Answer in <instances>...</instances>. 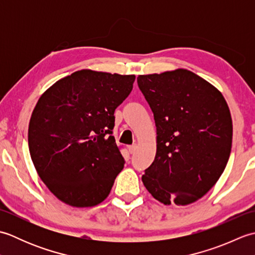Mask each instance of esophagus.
Here are the masks:
<instances>
[{
	"label": "esophagus",
	"instance_id": "1",
	"mask_svg": "<svg viewBox=\"0 0 255 255\" xmlns=\"http://www.w3.org/2000/svg\"><path fill=\"white\" fill-rule=\"evenodd\" d=\"M128 150H129V152H130L131 154H133L134 152H136V150H137V144L129 145V147H128Z\"/></svg>",
	"mask_w": 255,
	"mask_h": 255
}]
</instances>
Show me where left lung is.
Here are the masks:
<instances>
[{
  "instance_id": "left-lung-1",
  "label": "left lung",
  "mask_w": 255,
  "mask_h": 255,
  "mask_svg": "<svg viewBox=\"0 0 255 255\" xmlns=\"http://www.w3.org/2000/svg\"><path fill=\"white\" fill-rule=\"evenodd\" d=\"M153 113L156 154L142 182L159 202L187 205L223 174L232 145V121L223 94L197 74L178 69L139 75Z\"/></svg>"
}]
</instances>
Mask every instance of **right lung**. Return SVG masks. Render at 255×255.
<instances>
[{
	"instance_id": "add662e5",
	"label": "right lung",
	"mask_w": 255,
	"mask_h": 255,
	"mask_svg": "<svg viewBox=\"0 0 255 255\" xmlns=\"http://www.w3.org/2000/svg\"><path fill=\"white\" fill-rule=\"evenodd\" d=\"M134 75L81 70L59 80L38 101L28 128L29 152L50 192L74 207L102 203L125 159L112 136L116 108Z\"/></svg>"
}]
</instances>
